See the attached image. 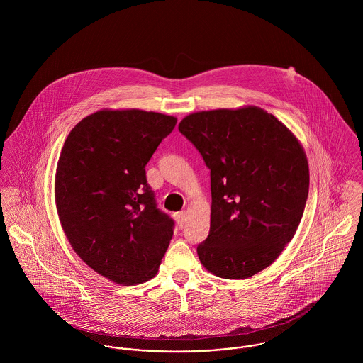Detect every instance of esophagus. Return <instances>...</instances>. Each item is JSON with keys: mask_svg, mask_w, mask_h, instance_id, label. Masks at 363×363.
Masks as SVG:
<instances>
[{"mask_svg": "<svg viewBox=\"0 0 363 363\" xmlns=\"http://www.w3.org/2000/svg\"><path fill=\"white\" fill-rule=\"evenodd\" d=\"M174 219H176V222H177L179 228H183V226L186 225V219H187V213H186V211L176 212V213H174Z\"/></svg>", "mask_w": 363, "mask_h": 363, "instance_id": "esophagus-1", "label": "esophagus"}]
</instances>
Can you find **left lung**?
I'll list each match as a JSON object with an SVG mask.
<instances>
[{"label":"left lung","mask_w":363,"mask_h":363,"mask_svg":"<svg viewBox=\"0 0 363 363\" xmlns=\"http://www.w3.org/2000/svg\"><path fill=\"white\" fill-rule=\"evenodd\" d=\"M179 131L211 170V226L201 264L226 279L253 277L292 240L309 194V164L296 137L247 106L189 114Z\"/></svg>","instance_id":"8db88e82"}]
</instances>
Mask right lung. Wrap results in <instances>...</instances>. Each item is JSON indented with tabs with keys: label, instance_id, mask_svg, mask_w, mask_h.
<instances>
[{
	"label": "right lung",
	"instance_id": "obj_1",
	"mask_svg": "<svg viewBox=\"0 0 363 363\" xmlns=\"http://www.w3.org/2000/svg\"><path fill=\"white\" fill-rule=\"evenodd\" d=\"M155 111L101 110L68 134L55 172V206L74 252L107 279L154 278L174 220L156 207L145 166L174 128Z\"/></svg>",
	"mask_w": 363,
	"mask_h": 363
}]
</instances>
